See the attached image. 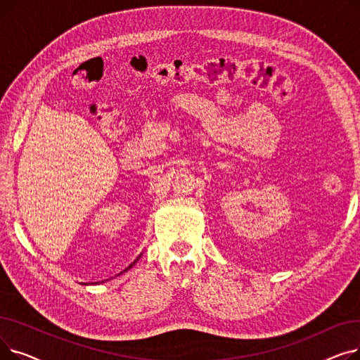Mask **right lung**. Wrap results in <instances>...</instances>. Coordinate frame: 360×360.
<instances>
[{
	"mask_svg": "<svg viewBox=\"0 0 360 360\" xmlns=\"http://www.w3.org/2000/svg\"><path fill=\"white\" fill-rule=\"evenodd\" d=\"M141 255H143V254H140V255H139V257H137V259H136V261H134V262H132V264H129V266H128V267H127V269H125V270H124V271H121V273H120V274H118V276H121V274H122V273H125V271H128V270H129V269H132V266H134V264H136V262H137V261H139V259H140V257H141ZM105 281H106V280H103V281H101V283H105ZM98 283H99V281H98Z\"/></svg>",
	"mask_w": 360,
	"mask_h": 360,
	"instance_id": "obj_1",
	"label": "right lung"
}]
</instances>
